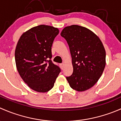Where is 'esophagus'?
Instances as JSON below:
<instances>
[{
  "instance_id": "obj_1",
  "label": "esophagus",
  "mask_w": 121,
  "mask_h": 121,
  "mask_svg": "<svg viewBox=\"0 0 121 121\" xmlns=\"http://www.w3.org/2000/svg\"><path fill=\"white\" fill-rule=\"evenodd\" d=\"M60 66H61V68L62 69H64V63H62V64H61Z\"/></svg>"
}]
</instances>
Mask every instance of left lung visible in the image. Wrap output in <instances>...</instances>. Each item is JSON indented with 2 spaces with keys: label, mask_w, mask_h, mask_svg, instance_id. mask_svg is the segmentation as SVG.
Returning <instances> with one entry per match:
<instances>
[{
  "label": "left lung",
  "mask_w": 121,
  "mask_h": 121,
  "mask_svg": "<svg viewBox=\"0 0 121 121\" xmlns=\"http://www.w3.org/2000/svg\"><path fill=\"white\" fill-rule=\"evenodd\" d=\"M61 36L66 40L72 57L73 73L67 77L71 88L84 91L93 86L102 75L106 53L98 36L84 27H65Z\"/></svg>",
  "instance_id": "8db88e82"
}]
</instances>
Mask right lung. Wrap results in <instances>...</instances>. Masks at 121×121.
I'll list each match as a JSON object with an SVG mask.
<instances>
[{
    "instance_id": "add662e5",
    "label": "right lung",
    "mask_w": 121,
    "mask_h": 121,
    "mask_svg": "<svg viewBox=\"0 0 121 121\" xmlns=\"http://www.w3.org/2000/svg\"><path fill=\"white\" fill-rule=\"evenodd\" d=\"M58 33L57 28L41 24L24 33L17 44V69L24 82L37 92L50 91L61 71L51 60L52 44Z\"/></svg>"
}]
</instances>
